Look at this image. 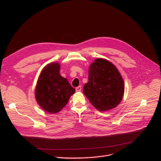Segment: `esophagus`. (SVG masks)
Returning <instances> with one entry per match:
<instances>
[{"label":"esophagus","instance_id":"esophagus-1","mask_svg":"<svg viewBox=\"0 0 161 161\" xmlns=\"http://www.w3.org/2000/svg\"><path fill=\"white\" fill-rule=\"evenodd\" d=\"M81 90V86H79L76 88V92H80Z\"/></svg>","mask_w":161,"mask_h":161}]
</instances>
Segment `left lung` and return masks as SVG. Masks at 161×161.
Returning <instances> with one entry per match:
<instances>
[{
    "mask_svg": "<svg viewBox=\"0 0 161 161\" xmlns=\"http://www.w3.org/2000/svg\"><path fill=\"white\" fill-rule=\"evenodd\" d=\"M124 82L111 62L97 58L89 67L88 82L83 94L97 109L105 111L117 106L124 94Z\"/></svg>",
    "mask_w": 161,
    "mask_h": 161,
    "instance_id": "1",
    "label": "left lung"
}]
</instances>
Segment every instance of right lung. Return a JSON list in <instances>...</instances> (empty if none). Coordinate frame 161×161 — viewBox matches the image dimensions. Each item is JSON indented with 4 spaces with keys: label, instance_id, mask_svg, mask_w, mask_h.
I'll use <instances>...</instances> for the list:
<instances>
[{
    "label": "right lung",
    "instance_id": "right-lung-1",
    "mask_svg": "<svg viewBox=\"0 0 161 161\" xmlns=\"http://www.w3.org/2000/svg\"><path fill=\"white\" fill-rule=\"evenodd\" d=\"M60 67L57 62L48 64L41 73L36 88L37 103L50 113L61 111L75 92L67 80L60 76Z\"/></svg>",
    "mask_w": 161,
    "mask_h": 161
}]
</instances>
